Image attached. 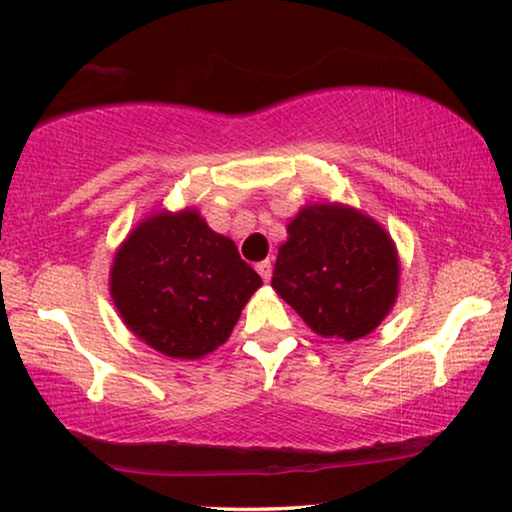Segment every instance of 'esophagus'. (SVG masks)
I'll return each instance as SVG.
<instances>
[{"label": "esophagus", "mask_w": 512, "mask_h": 512, "mask_svg": "<svg viewBox=\"0 0 512 512\" xmlns=\"http://www.w3.org/2000/svg\"><path fill=\"white\" fill-rule=\"evenodd\" d=\"M256 270H258V275L263 277V282H270V277H272V263L270 261L256 263Z\"/></svg>", "instance_id": "34e87169"}]
</instances>
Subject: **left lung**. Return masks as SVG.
<instances>
[{
    "label": "left lung",
    "instance_id": "obj_1",
    "mask_svg": "<svg viewBox=\"0 0 512 512\" xmlns=\"http://www.w3.org/2000/svg\"><path fill=\"white\" fill-rule=\"evenodd\" d=\"M272 289L314 333L352 342L387 317L398 256L387 230L342 205L305 207L286 228Z\"/></svg>",
    "mask_w": 512,
    "mask_h": 512
}]
</instances>
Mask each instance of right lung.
<instances>
[{
    "mask_svg": "<svg viewBox=\"0 0 512 512\" xmlns=\"http://www.w3.org/2000/svg\"><path fill=\"white\" fill-rule=\"evenodd\" d=\"M261 277L198 212L156 214L132 230L111 268V298L137 338L172 359L223 345Z\"/></svg>",
    "mask_w": 512,
    "mask_h": 512,
    "instance_id": "1",
    "label": "right lung"
}]
</instances>
